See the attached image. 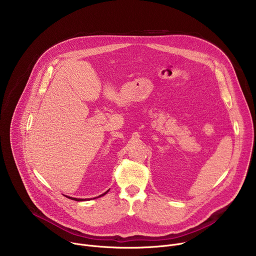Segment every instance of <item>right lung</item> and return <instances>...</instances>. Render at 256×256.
Listing matches in <instances>:
<instances>
[{
  "label": "right lung",
  "mask_w": 256,
  "mask_h": 256,
  "mask_svg": "<svg viewBox=\"0 0 256 256\" xmlns=\"http://www.w3.org/2000/svg\"><path fill=\"white\" fill-rule=\"evenodd\" d=\"M106 192H108V190H107ZM106 192H104L103 194H101V196H103L104 194H106ZM74 200H77V202H81V200H84V198H74Z\"/></svg>",
  "instance_id": "right-lung-1"
}]
</instances>
